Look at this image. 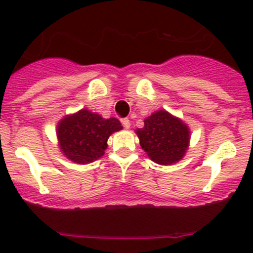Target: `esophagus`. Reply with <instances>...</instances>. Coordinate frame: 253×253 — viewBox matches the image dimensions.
<instances>
[{
	"instance_id": "1",
	"label": "esophagus",
	"mask_w": 253,
	"mask_h": 253,
	"mask_svg": "<svg viewBox=\"0 0 253 253\" xmlns=\"http://www.w3.org/2000/svg\"><path fill=\"white\" fill-rule=\"evenodd\" d=\"M122 126L125 127V128H129V126H131V122H129L128 119H122Z\"/></svg>"
}]
</instances>
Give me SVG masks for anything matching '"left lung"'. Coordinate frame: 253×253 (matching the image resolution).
<instances>
[{
  "mask_svg": "<svg viewBox=\"0 0 253 253\" xmlns=\"http://www.w3.org/2000/svg\"><path fill=\"white\" fill-rule=\"evenodd\" d=\"M139 144L150 160L160 165H172L185 157L190 145L187 125L165 110L153 112L144 120V127L137 128Z\"/></svg>",
  "mask_w": 253,
  "mask_h": 253,
  "instance_id": "8db88e82",
  "label": "left lung"
}]
</instances>
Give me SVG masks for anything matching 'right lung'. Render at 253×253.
I'll list each match as a JSON object with an SVG mask.
<instances>
[{
	"instance_id": "obj_1",
	"label": "right lung",
	"mask_w": 253,
	"mask_h": 253,
	"mask_svg": "<svg viewBox=\"0 0 253 253\" xmlns=\"http://www.w3.org/2000/svg\"><path fill=\"white\" fill-rule=\"evenodd\" d=\"M122 129L115 117L104 119L96 112L82 109L66 115L56 127L61 153L76 164H89L101 158L108 148V139Z\"/></svg>"
}]
</instances>
